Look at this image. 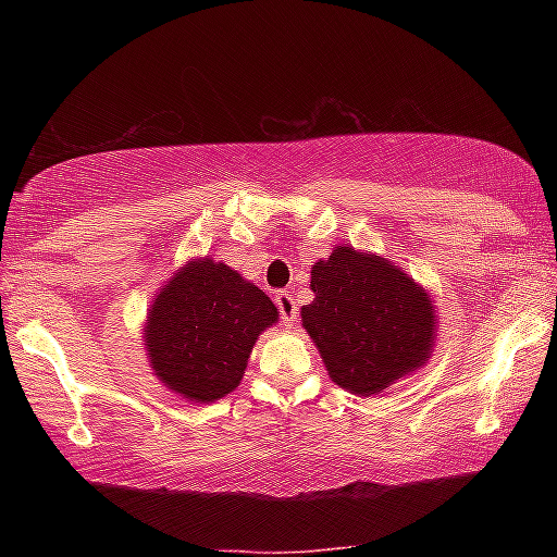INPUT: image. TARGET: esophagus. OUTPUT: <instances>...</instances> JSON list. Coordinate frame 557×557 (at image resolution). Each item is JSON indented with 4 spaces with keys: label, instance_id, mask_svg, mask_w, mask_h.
I'll return each instance as SVG.
<instances>
[{
    "label": "esophagus",
    "instance_id": "34e87169",
    "mask_svg": "<svg viewBox=\"0 0 557 557\" xmlns=\"http://www.w3.org/2000/svg\"><path fill=\"white\" fill-rule=\"evenodd\" d=\"M275 305L280 309L282 324H285V326L295 324V319H297V299H295V295H292V292H287V289H280V292H275Z\"/></svg>",
    "mask_w": 557,
    "mask_h": 557
}]
</instances>
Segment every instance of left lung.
<instances>
[{"label":"left lung","mask_w":557,"mask_h":557,"mask_svg":"<svg viewBox=\"0 0 557 557\" xmlns=\"http://www.w3.org/2000/svg\"><path fill=\"white\" fill-rule=\"evenodd\" d=\"M312 289L301 324L342 388L375 395L430 358L435 309L393 262L338 245L314 262Z\"/></svg>","instance_id":"8db88e82"}]
</instances>
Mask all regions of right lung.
Here are the masks:
<instances>
[{"mask_svg":"<svg viewBox=\"0 0 557 557\" xmlns=\"http://www.w3.org/2000/svg\"><path fill=\"white\" fill-rule=\"evenodd\" d=\"M275 322L272 299L238 272L209 258L188 262L149 309V363L166 388L213 403L238 388L256 338Z\"/></svg>","mask_w":557,"mask_h":557,"instance_id":"add662e5","label":"right lung"}]
</instances>
